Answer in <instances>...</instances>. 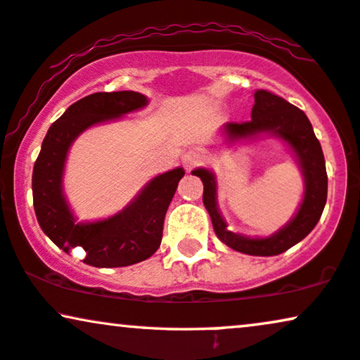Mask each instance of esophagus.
<instances>
[{"label":"esophagus","instance_id":"1","mask_svg":"<svg viewBox=\"0 0 360 360\" xmlns=\"http://www.w3.org/2000/svg\"><path fill=\"white\" fill-rule=\"evenodd\" d=\"M181 161H183V166L186 167V169L191 171V169H194L195 166L201 165V162L204 161V154L199 151V149L191 148V149H188V151L183 154Z\"/></svg>","mask_w":360,"mask_h":360}]
</instances>
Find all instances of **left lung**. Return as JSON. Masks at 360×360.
Here are the masks:
<instances>
[{
  "mask_svg": "<svg viewBox=\"0 0 360 360\" xmlns=\"http://www.w3.org/2000/svg\"><path fill=\"white\" fill-rule=\"evenodd\" d=\"M251 121L227 122L224 131L231 141L269 133L277 136L292 149L301 167L306 191L299 211L282 229L269 238H245L227 231L216 201V177L211 171L194 169L193 174L201 177L204 184L202 202L211 216L214 233L234 251L249 256H277L302 240L319 222L327 201L326 161L319 139L314 134L311 121L299 108L269 91L257 89L254 93Z\"/></svg>",
  "mask_w": 360,
  "mask_h": 360,
  "instance_id": "left-lung-1",
  "label": "left lung"
}]
</instances>
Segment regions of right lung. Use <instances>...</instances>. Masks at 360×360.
I'll list each match as a JSON object with an SVG mask.
<instances>
[{
    "instance_id": "add662e5",
    "label": "right lung",
    "mask_w": 360,
    "mask_h": 360,
    "mask_svg": "<svg viewBox=\"0 0 360 360\" xmlns=\"http://www.w3.org/2000/svg\"><path fill=\"white\" fill-rule=\"evenodd\" d=\"M148 98L136 91L89 94L54 121L41 144L33 169V204L43 233L65 252L79 245L84 262L122 267L146 261L158 251L167 207L184 176L183 167L159 174L121 212L96 222H76L65 194L63 172L72 141L88 127L144 108Z\"/></svg>"
}]
</instances>
